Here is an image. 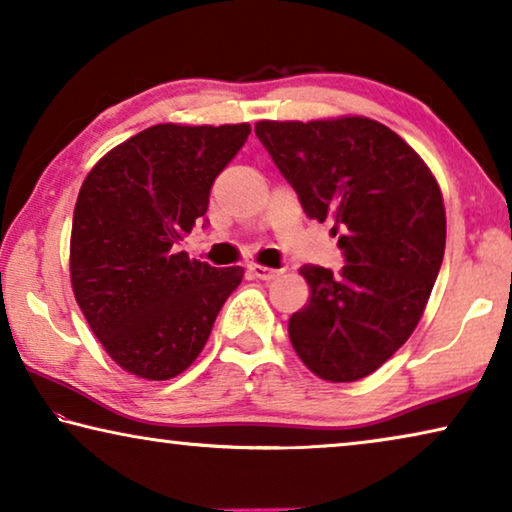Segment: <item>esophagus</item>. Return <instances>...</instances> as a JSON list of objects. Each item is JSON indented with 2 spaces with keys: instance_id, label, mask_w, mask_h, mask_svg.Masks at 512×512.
I'll return each instance as SVG.
<instances>
[{
  "instance_id": "1",
  "label": "esophagus",
  "mask_w": 512,
  "mask_h": 512,
  "mask_svg": "<svg viewBox=\"0 0 512 512\" xmlns=\"http://www.w3.org/2000/svg\"><path fill=\"white\" fill-rule=\"evenodd\" d=\"M248 271L250 276H255L259 280H273L282 273V269H271V266H262V264H250Z\"/></svg>"
}]
</instances>
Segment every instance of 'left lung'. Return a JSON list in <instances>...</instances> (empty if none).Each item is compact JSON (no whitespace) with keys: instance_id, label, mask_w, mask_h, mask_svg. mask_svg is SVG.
<instances>
[{"instance_id":"left-lung-1","label":"left lung","mask_w":512,"mask_h":512,"mask_svg":"<svg viewBox=\"0 0 512 512\" xmlns=\"http://www.w3.org/2000/svg\"><path fill=\"white\" fill-rule=\"evenodd\" d=\"M255 133L308 218L342 230L338 273L305 264L310 299L289 317L308 370L356 381L409 340L446 248V209L425 160L368 117L257 121Z\"/></svg>"}]
</instances>
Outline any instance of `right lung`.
Wrapping results in <instances>:
<instances>
[{"instance_id":"add662e5","label":"right lung","mask_w":512,"mask_h":512,"mask_svg":"<svg viewBox=\"0 0 512 512\" xmlns=\"http://www.w3.org/2000/svg\"><path fill=\"white\" fill-rule=\"evenodd\" d=\"M250 124H156L91 167L71 230V285L119 368L149 381L181 375L243 278L177 250L209 207L213 181Z\"/></svg>"}]
</instances>
